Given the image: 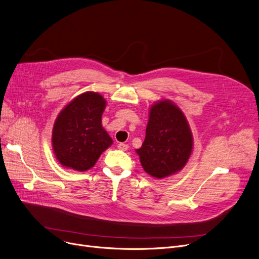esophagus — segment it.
Returning <instances> with one entry per match:
<instances>
[{
    "label": "esophagus",
    "mask_w": 259,
    "mask_h": 259,
    "mask_svg": "<svg viewBox=\"0 0 259 259\" xmlns=\"http://www.w3.org/2000/svg\"><path fill=\"white\" fill-rule=\"evenodd\" d=\"M117 148L119 149V150H121V151H127V150H128V148H129V146H128L127 144H124V143H120V144H118Z\"/></svg>",
    "instance_id": "obj_1"
}]
</instances>
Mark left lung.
Instances as JSON below:
<instances>
[{"label":"left lung","mask_w":259,"mask_h":259,"mask_svg":"<svg viewBox=\"0 0 259 259\" xmlns=\"http://www.w3.org/2000/svg\"><path fill=\"white\" fill-rule=\"evenodd\" d=\"M193 151V135L182 109L162 99L149 108L146 138L135 149L143 169L161 180L182 171Z\"/></svg>","instance_id":"1"}]
</instances>
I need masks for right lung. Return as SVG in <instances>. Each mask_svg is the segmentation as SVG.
Masks as SVG:
<instances>
[{
    "instance_id": "right-lung-1",
    "label": "right lung",
    "mask_w": 259,
    "mask_h": 259,
    "mask_svg": "<svg viewBox=\"0 0 259 259\" xmlns=\"http://www.w3.org/2000/svg\"><path fill=\"white\" fill-rule=\"evenodd\" d=\"M107 101L102 94L86 91L68 103L53 124L51 144L64 168L84 172L113 144L102 125Z\"/></svg>"
}]
</instances>
